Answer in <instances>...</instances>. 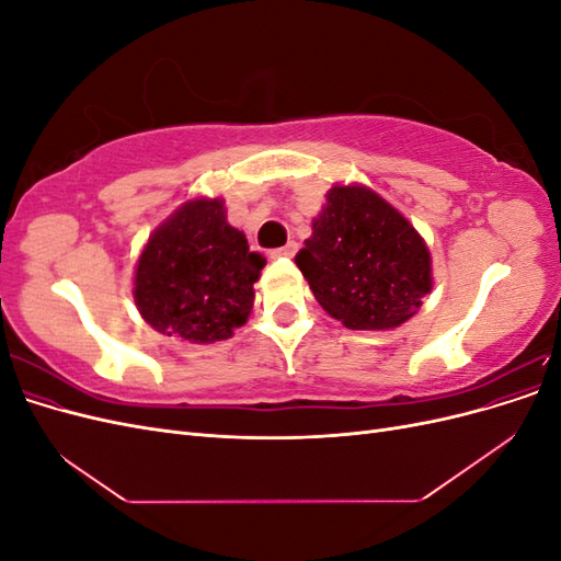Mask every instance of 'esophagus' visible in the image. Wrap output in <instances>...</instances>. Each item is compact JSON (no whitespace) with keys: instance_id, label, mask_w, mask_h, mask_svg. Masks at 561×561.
<instances>
[{"instance_id":"34e87169","label":"esophagus","mask_w":561,"mask_h":561,"mask_svg":"<svg viewBox=\"0 0 561 561\" xmlns=\"http://www.w3.org/2000/svg\"><path fill=\"white\" fill-rule=\"evenodd\" d=\"M297 250H299V245H297L295 241H290V243L283 245V248L271 250V252H268V257H271V260H290V257H295Z\"/></svg>"}]
</instances>
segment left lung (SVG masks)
Listing matches in <instances>:
<instances>
[{
	"mask_svg": "<svg viewBox=\"0 0 561 561\" xmlns=\"http://www.w3.org/2000/svg\"><path fill=\"white\" fill-rule=\"evenodd\" d=\"M318 304L348 330H390L431 293V254L416 229L365 186H332L295 257Z\"/></svg>",
	"mask_w": 561,
	"mask_h": 561,
	"instance_id": "obj_1",
	"label": "left lung"
}]
</instances>
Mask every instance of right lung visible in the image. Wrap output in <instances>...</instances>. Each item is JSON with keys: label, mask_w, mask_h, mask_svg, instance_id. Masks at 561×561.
Instances as JSON below:
<instances>
[{"label": "right lung", "mask_w": 561, "mask_h": 561, "mask_svg": "<svg viewBox=\"0 0 561 561\" xmlns=\"http://www.w3.org/2000/svg\"><path fill=\"white\" fill-rule=\"evenodd\" d=\"M266 260L227 222L219 198H196L163 222L135 271V304L151 328L184 342L229 339L252 309Z\"/></svg>", "instance_id": "right-lung-1"}]
</instances>
